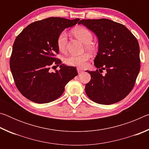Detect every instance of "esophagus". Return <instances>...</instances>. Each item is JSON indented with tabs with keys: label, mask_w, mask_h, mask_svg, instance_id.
<instances>
[{
	"label": "esophagus",
	"mask_w": 149,
	"mask_h": 149,
	"mask_svg": "<svg viewBox=\"0 0 149 149\" xmlns=\"http://www.w3.org/2000/svg\"><path fill=\"white\" fill-rule=\"evenodd\" d=\"M77 72H78V74H80L81 73H82L83 72H84V71H83V70L81 68H77Z\"/></svg>",
	"instance_id": "34e87169"
}]
</instances>
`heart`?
Segmentation results:
<instances>
[{
    "mask_svg": "<svg viewBox=\"0 0 149 149\" xmlns=\"http://www.w3.org/2000/svg\"><path fill=\"white\" fill-rule=\"evenodd\" d=\"M73 33L76 38L80 40L83 43L85 44V49L89 52L94 51L95 47L91 42L93 40V34L89 29L83 27H77L73 31ZM67 43L68 35L66 32L64 31L60 33L57 38V47L60 51H65ZM89 55L86 53L80 55L72 54L65 58V63L72 66L84 67L86 65V62L89 60Z\"/></svg>",
    "mask_w": 149,
    "mask_h": 149,
    "instance_id": "1",
    "label": "heart"
}]
</instances>
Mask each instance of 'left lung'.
Returning <instances> with one entry per match:
<instances>
[{
    "instance_id": "left-lung-1",
    "label": "left lung",
    "mask_w": 149,
    "mask_h": 149,
    "mask_svg": "<svg viewBox=\"0 0 149 149\" xmlns=\"http://www.w3.org/2000/svg\"><path fill=\"white\" fill-rule=\"evenodd\" d=\"M97 35L99 50L95 72L86 71L91 79L85 93L98 104H112L124 99L134 87L140 71L139 45L127 27L108 19H81L79 22ZM105 69L102 76L99 72Z\"/></svg>"
}]
</instances>
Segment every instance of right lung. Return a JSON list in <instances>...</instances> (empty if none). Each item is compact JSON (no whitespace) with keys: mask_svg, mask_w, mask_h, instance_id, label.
I'll use <instances>...</instances> for the list:
<instances>
[{"mask_svg":"<svg viewBox=\"0 0 149 149\" xmlns=\"http://www.w3.org/2000/svg\"><path fill=\"white\" fill-rule=\"evenodd\" d=\"M79 21L49 17L29 24L17 36L10 67L16 87L27 99L39 104L53 101L77 75L76 68L61 64V60L54 56L59 52V34ZM51 65H60V70L50 72Z\"/></svg>","mask_w":149,"mask_h":149,"instance_id":"add662e5","label":"right lung"}]
</instances>
